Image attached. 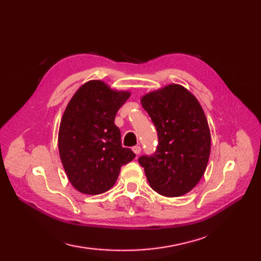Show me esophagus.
Masks as SVG:
<instances>
[{
	"label": "esophagus",
	"instance_id": "esophagus-1",
	"mask_svg": "<svg viewBox=\"0 0 261 261\" xmlns=\"http://www.w3.org/2000/svg\"><path fill=\"white\" fill-rule=\"evenodd\" d=\"M133 149V151L135 152L136 155H138V154H141V151H142V148H141V146H134V147L132 148Z\"/></svg>",
	"mask_w": 261,
	"mask_h": 261
}]
</instances>
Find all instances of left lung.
Returning a JSON list of instances; mask_svg holds the SVG:
<instances>
[{
	"label": "left lung",
	"mask_w": 261,
	"mask_h": 261,
	"mask_svg": "<svg viewBox=\"0 0 261 261\" xmlns=\"http://www.w3.org/2000/svg\"><path fill=\"white\" fill-rule=\"evenodd\" d=\"M141 104L158 133L155 154L138 160L149 186L166 197L189 193L211 155V129L200 103L186 87L169 84L143 95Z\"/></svg>",
	"instance_id": "1"
}]
</instances>
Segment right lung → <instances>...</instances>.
Wrapping results in <instances>:
<instances>
[{
	"instance_id": "1",
	"label": "right lung",
	"mask_w": 261,
	"mask_h": 261,
	"mask_svg": "<svg viewBox=\"0 0 261 261\" xmlns=\"http://www.w3.org/2000/svg\"><path fill=\"white\" fill-rule=\"evenodd\" d=\"M129 91L114 90L100 80L88 81L69 99L59 129V152L69 182L80 193L110 190L120 168L135 158L120 142L115 125Z\"/></svg>"
}]
</instances>
